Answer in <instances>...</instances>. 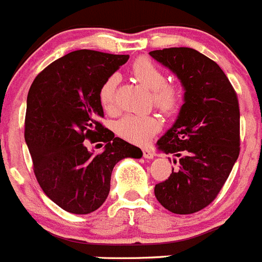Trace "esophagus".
Here are the masks:
<instances>
[{"label": "esophagus", "mask_w": 262, "mask_h": 262, "mask_svg": "<svg viewBox=\"0 0 262 262\" xmlns=\"http://www.w3.org/2000/svg\"><path fill=\"white\" fill-rule=\"evenodd\" d=\"M143 156H144V158L151 159L154 157V153L150 150V149H144V150H143Z\"/></svg>", "instance_id": "esophagus-1"}]
</instances>
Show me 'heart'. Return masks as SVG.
I'll return each mask as SVG.
<instances>
[{
	"mask_svg": "<svg viewBox=\"0 0 262 262\" xmlns=\"http://www.w3.org/2000/svg\"><path fill=\"white\" fill-rule=\"evenodd\" d=\"M133 73L139 82L151 90V96L157 108L164 113H172L180 103V92L178 87L166 83L163 72L151 60L140 58L133 64ZM119 82L117 73L105 79L99 91V100L104 111L112 112L116 104V89ZM161 128V123L153 116H135L127 114L116 123V133L124 140L134 144H146L149 139Z\"/></svg>",
	"mask_w": 262,
	"mask_h": 262,
	"instance_id": "heart-1",
	"label": "heart"
}]
</instances>
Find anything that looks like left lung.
I'll return each mask as SVG.
<instances>
[{
	"instance_id": "left-lung-1",
	"label": "left lung",
	"mask_w": 262,
	"mask_h": 262,
	"mask_svg": "<svg viewBox=\"0 0 262 262\" xmlns=\"http://www.w3.org/2000/svg\"><path fill=\"white\" fill-rule=\"evenodd\" d=\"M183 83L184 104L178 119L158 141L173 154L178 170L157 184L154 194L178 215L198 212L220 193L239 156V103L235 90L213 60L189 47L149 52Z\"/></svg>"
}]
</instances>
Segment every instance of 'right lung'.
<instances>
[{
  "instance_id": "obj_1",
  "label": "right lung",
  "mask_w": 262,
  "mask_h": 262,
  "mask_svg": "<svg viewBox=\"0 0 262 262\" xmlns=\"http://www.w3.org/2000/svg\"><path fill=\"white\" fill-rule=\"evenodd\" d=\"M128 58L77 50L46 67L29 89L24 138L34 175L43 193L67 212L98 210L111 190L113 167L126 157L143 156L100 123L101 84ZM86 140L104 142V150L94 155Z\"/></svg>"
}]
</instances>
